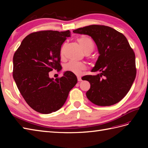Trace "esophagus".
<instances>
[{"instance_id":"34e87169","label":"esophagus","mask_w":148,"mask_h":148,"mask_svg":"<svg viewBox=\"0 0 148 148\" xmlns=\"http://www.w3.org/2000/svg\"><path fill=\"white\" fill-rule=\"evenodd\" d=\"M77 80L78 81H81L82 79H81V77L80 76H77Z\"/></svg>"}]
</instances>
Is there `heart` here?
Instances as JSON below:
<instances>
[{
    "instance_id": "1",
    "label": "heart",
    "mask_w": 148,
    "mask_h": 148,
    "mask_svg": "<svg viewBox=\"0 0 148 148\" xmlns=\"http://www.w3.org/2000/svg\"><path fill=\"white\" fill-rule=\"evenodd\" d=\"M78 42L85 53H90L93 51L95 45L90 37L86 36L80 37L79 39H78ZM63 51H64V48L61 49V55L63 54ZM86 68V65L83 63L74 60L68 62L64 67L65 71L71 72L76 75H80L83 71L85 70Z\"/></svg>"
}]
</instances>
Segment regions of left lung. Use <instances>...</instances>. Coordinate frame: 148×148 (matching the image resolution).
I'll return each instance as SVG.
<instances>
[{
    "mask_svg": "<svg viewBox=\"0 0 148 148\" xmlns=\"http://www.w3.org/2000/svg\"><path fill=\"white\" fill-rule=\"evenodd\" d=\"M73 32L90 36L99 53L92 69L99 73L82 77L90 83L87 98L99 106L119 102L129 92L136 76V56L127 38L111 27L98 25L79 28Z\"/></svg>",
    "mask_w": 148,
    "mask_h": 148,
    "instance_id": "1",
    "label": "left lung"
}]
</instances>
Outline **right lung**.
<instances>
[{
  "label": "right lung",
  "mask_w": 148,
  "mask_h": 148,
  "mask_svg": "<svg viewBox=\"0 0 148 148\" xmlns=\"http://www.w3.org/2000/svg\"><path fill=\"white\" fill-rule=\"evenodd\" d=\"M69 30H45L29 34L13 56L14 80L31 108L42 114L55 112L64 106L77 82L76 75L66 71L60 78H50L53 69L62 70L60 50Z\"/></svg>",
  "instance_id": "obj_1"
}]
</instances>
